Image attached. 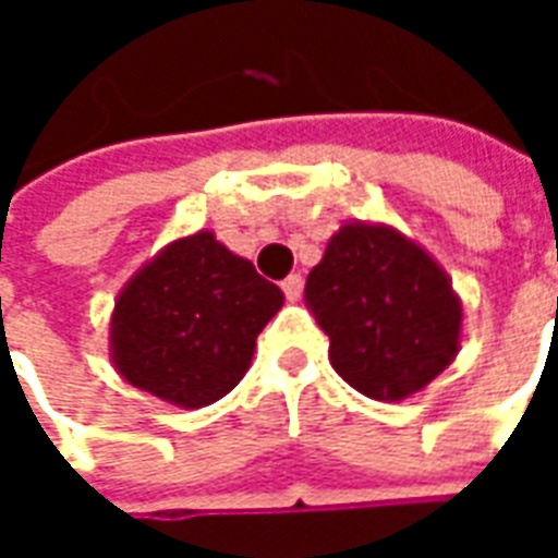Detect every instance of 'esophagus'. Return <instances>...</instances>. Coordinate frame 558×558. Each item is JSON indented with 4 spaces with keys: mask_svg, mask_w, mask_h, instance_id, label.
I'll use <instances>...</instances> for the list:
<instances>
[{
    "mask_svg": "<svg viewBox=\"0 0 558 558\" xmlns=\"http://www.w3.org/2000/svg\"><path fill=\"white\" fill-rule=\"evenodd\" d=\"M280 290H283V295H287L290 302H295V299H302V292H304L302 275H290V278L280 283Z\"/></svg>",
    "mask_w": 558,
    "mask_h": 558,
    "instance_id": "34e87169",
    "label": "esophagus"
}]
</instances>
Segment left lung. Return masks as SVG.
<instances>
[{
    "label": "left lung",
    "instance_id": "1",
    "mask_svg": "<svg viewBox=\"0 0 558 558\" xmlns=\"http://www.w3.org/2000/svg\"><path fill=\"white\" fill-rule=\"evenodd\" d=\"M304 295L331 340V367L367 398H410L454 359L463 311L451 283L388 227H340Z\"/></svg>",
    "mask_w": 558,
    "mask_h": 558
}]
</instances>
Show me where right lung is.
<instances>
[{"label": "right lung", "instance_id": "1", "mask_svg": "<svg viewBox=\"0 0 558 558\" xmlns=\"http://www.w3.org/2000/svg\"><path fill=\"white\" fill-rule=\"evenodd\" d=\"M283 292L211 232L172 242L116 302L110 343L119 374L160 400L199 410L251 367L256 335Z\"/></svg>", "mask_w": 558, "mask_h": 558}]
</instances>
